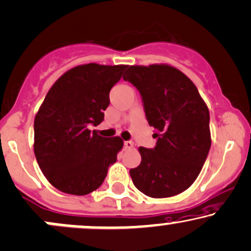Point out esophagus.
Here are the masks:
<instances>
[{"label": "esophagus", "mask_w": 251, "mask_h": 251, "mask_svg": "<svg viewBox=\"0 0 251 251\" xmlns=\"http://www.w3.org/2000/svg\"><path fill=\"white\" fill-rule=\"evenodd\" d=\"M132 147H134V143H132L131 141H126V142H125V148L126 149H131Z\"/></svg>", "instance_id": "1"}]
</instances>
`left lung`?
<instances>
[{"label": "left lung", "mask_w": 251, "mask_h": 251, "mask_svg": "<svg viewBox=\"0 0 251 251\" xmlns=\"http://www.w3.org/2000/svg\"><path fill=\"white\" fill-rule=\"evenodd\" d=\"M123 79L140 91L157 140L154 148H138L141 164L129 172L134 185L154 199L181 194L195 182L210 150L208 107L191 79L167 64L130 66Z\"/></svg>", "instance_id": "8db88e82"}]
</instances>
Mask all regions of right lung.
<instances>
[{
    "instance_id": "1",
    "label": "right lung",
    "mask_w": 251,
    "mask_h": 251,
    "mask_svg": "<svg viewBox=\"0 0 251 251\" xmlns=\"http://www.w3.org/2000/svg\"><path fill=\"white\" fill-rule=\"evenodd\" d=\"M128 66L89 63L64 73L50 88L34 121V152L56 189L87 195L104 181L122 149L120 137H102L99 126L109 93Z\"/></svg>"
}]
</instances>
